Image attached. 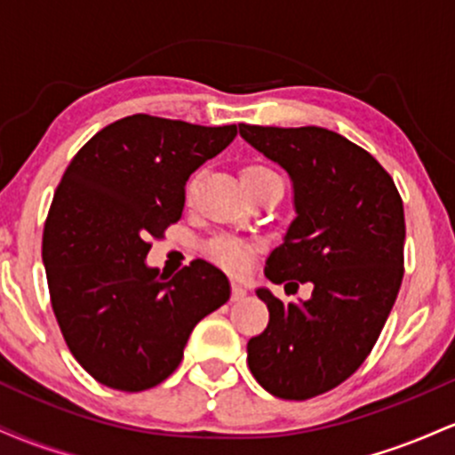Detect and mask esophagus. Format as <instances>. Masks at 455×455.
<instances>
[{
    "mask_svg": "<svg viewBox=\"0 0 455 455\" xmlns=\"http://www.w3.org/2000/svg\"><path fill=\"white\" fill-rule=\"evenodd\" d=\"M245 295H248V291H245V286L239 284V282H233V286H231V299H233V301H239V299H243Z\"/></svg>",
    "mask_w": 455,
    "mask_h": 455,
    "instance_id": "1",
    "label": "esophagus"
}]
</instances>
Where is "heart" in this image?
I'll list each match as a JSON object with an SVG mask.
<instances>
[{
	"label": "heart",
	"mask_w": 455,
	"mask_h": 455,
	"mask_svg": "<svg viewBox=\"0 0 455 455\" xmlns=\"http://www.w3.org/2000/svg\"><path fill=\"white\" fill-rule=\"evenodd\" d=\"M274 180H280L278 173H274V171L263 164H248L242 169V186H254V184H263V181H274ZM192 188H195V181L188 184V196L192 195ZM205 252L213 263L220 265V267H224L227 271H231V274H243V271H248L250 267L252 245L239 242V239L218 237L207 245Z\"/></svg>",
	"instance_id": "b5f03b06"
}]
</instances>
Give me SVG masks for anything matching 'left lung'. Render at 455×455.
<instances>
[{"label": "left lung", "instance_id": "8db88e82", "mask_svg": "<svg viewBox=\"0 0 455 455\" xmlns=\"http://www.w3.org/2000/svg\"><path fill=\"white\" fill-rule=\"evenodd\" d=\"M239 134L293 181L297 216L265 275L312 284L299 304L257 289L269 323L248 342L250 372L278 398H315L351 377L379 340L404 275V207L387 171L342 134L248 124Z\"/></svg>", "mask_w": 455, "mask_h": 455}]
</instances>
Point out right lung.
Returning a JSON list of instances; mask_svg holds the SVG:
<instances>
[{"label": "right lung", "mask_w": 455, "mask_h": 455, "mask_svg": "<svg viewBox=\"0 0 455 455\" xmlns=\"http://www.w3.org/2000/svg\"><path fill=\"white\" fill-rule=\"evenodd\" d=\"M237 126L130 115L78 149L43 235L51 304L75 359L98 383L151 389L184 357L192 329L231 297L207 260L173 278L145 263L151 239L181 218L186 181Z\"/></svg>", "instance_id": "1"}]
</instances>
